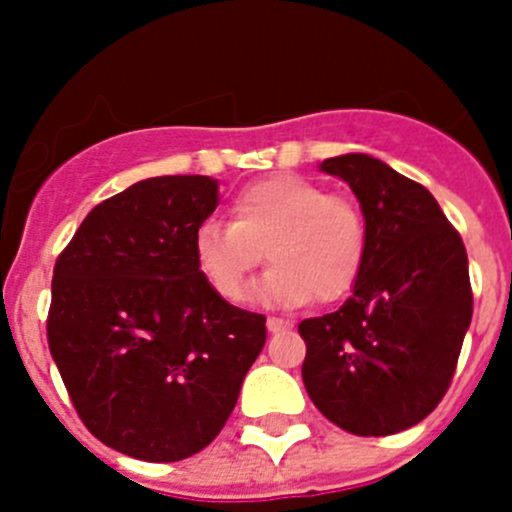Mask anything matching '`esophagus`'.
I'll use <instances>...</instances> for the list:
<instances>
[{
  "label": "esophagus",
  "instance_id": "obj_1",
  "mask_svg": "<svg viewBox=\"0 0 512 512\" xmlns=\"http://www.w3.org/2000/svg\"><path fill=\"white\" fill-rule=\"evenodd\" d=\"M289 324L285 322V319H277V317H267V332L270 334H277L282 332V329H287Z\"/></svg>",
  "mask_w": 512,
  "mask_h": 512
}]
</instances>
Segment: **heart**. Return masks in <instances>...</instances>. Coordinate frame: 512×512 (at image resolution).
Wrapping results in <instances>:
<instances>
[{
	"label": "heart",
	"mask_w": 512,
	"mask_h": 512,
	"mask_svg": "<svg viewBox=\"0 0 512 512\" xmlns=\"http://www.w3.org/2000/svg\"><path fill=\"white\" fill-rule=\"evenodd\" d=\"M272 262L260 282L262 302L297 307L347 297L366 257L359 205L327 193L302 175H270L245 185L230 203V223L208 220L195 230L198 272L225 302H240L262 257Z\"/></svg>",
	"instance_id": "heart-1"
}]
</instances>
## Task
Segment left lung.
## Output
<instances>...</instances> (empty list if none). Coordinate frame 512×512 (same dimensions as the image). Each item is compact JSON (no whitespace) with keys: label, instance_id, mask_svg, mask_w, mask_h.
Returning a JSON list of instances; mask_svg holds the SVG:
<instances>
[{"label":"left lung","instance_id":"left-lung-1","mask_svg":"<svg viewBox=\"0 0 512 512\" xmlns=\"http://www.w3.org/2000/svg\"><path fill=\"white\" fill-rule=\"evenodd\" d=\"M319 168L359 200L366 257L352 297L299 324L304 389L344 431L391 436L451 386L473 317L466 247L436 198L384 160L347 153Z\"/></svg>","mask_w":512,"mask_h":512}]
</instances>
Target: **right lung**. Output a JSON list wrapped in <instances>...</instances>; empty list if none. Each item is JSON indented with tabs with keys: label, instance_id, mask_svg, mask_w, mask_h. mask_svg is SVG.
<instances>
[{
	"label": "right lung",
	"instance_id": "obj_1",
	"mask_svg": "<svg viewBox=\"0 0 512 512\" xmlns=\"http://www.w3.org/2000/svg\"><path fill=\"white\" fill-rule=\"evenodd\" d=\"M218 180L160 175L98 203L59 255L46 337L84 426L131 458L203 451L230 418L265 317L198 272L193 235Z\"/></svg>",
	"mask_w": 512,
	"mask_h": 512
}]
</instances>
